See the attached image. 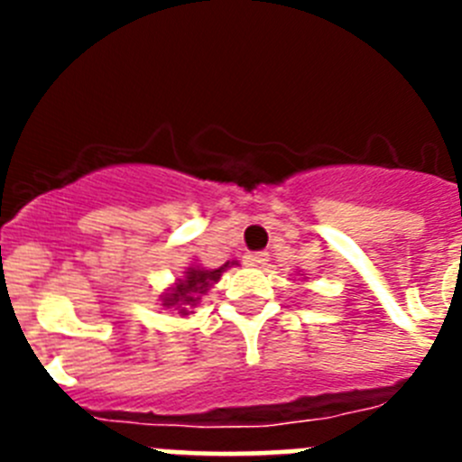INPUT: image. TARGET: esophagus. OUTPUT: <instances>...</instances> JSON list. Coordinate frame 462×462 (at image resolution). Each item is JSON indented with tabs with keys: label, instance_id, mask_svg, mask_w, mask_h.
Returning a JSON list of instances; mask_svg holds the SVG:
<instances>
[{
	"label": "esophagus",
	"instance_id": "obj_1",
	"mask_svg": "<svg viewBox=\"0 0 462 462\" xmlns=\"http://www.w3.org/2000/svg\"><path fill=\"white\" fill-rule=\"evenodd\" d=\"M266 261H268L266 252H254V254H247V256H245V266H250V268H263V266H266Z\"/></svg>",
	"mask_w": 462,
	"mask_h": 462
}]
</instances>
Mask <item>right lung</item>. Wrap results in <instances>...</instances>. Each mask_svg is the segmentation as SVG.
Here are the masks:
<instances>
[{
	"label": "right lung",
	"instance_id": "obj_1",
	"mask_svg": "<svg viewBox=\"0 0 462 462\" xmlns=\"http://www.w3.org/2000/svg\"><path fill=\"white\" fill-rule=\"evenodd\" d=\"M234 266H238V261H226L219 268H206L201 263H191L169 289H164L159 300H162L164 310H175L180 317H189V314H194L191 310L201 303V296H206L208 289L217 284L224 271Z\"/></svg>",
	"mask_w": 462,
	"mask_h": 462
}]
</instances>
